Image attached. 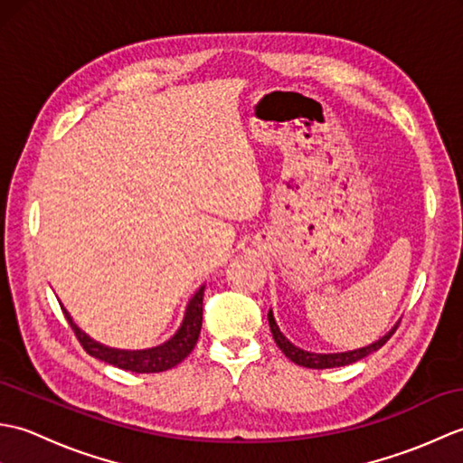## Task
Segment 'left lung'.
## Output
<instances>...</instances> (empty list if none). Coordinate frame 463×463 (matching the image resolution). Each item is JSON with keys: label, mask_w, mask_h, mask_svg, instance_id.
Returning <instances> with one entry per match:
<instances>
[{"label": "left lung", "mask_w": 463, "mask_h": 463, "mask_svg": "<svg viewBox=\"0 0 463 463\" xmlns=\"http://www.w3.org/2000/svg\"><path fill=\"white\" fill-rule=\"evenodd\" d=\"M269 324H270V332H272V338L274 342H277V346L284 352V356H287L288 360H292L294 364H298V366H304V368H314V370H324V368H338V366H348V364L352 362H358L362 358H366L368 354L376 352L378 348H382L383 344H386L390 340L392 334L396 332L398 324L394 328H392L386 336H382L380 340L372 342L370 346H364V348H358V350H350V352H340V354H314V352H308V350H302L298 346H294V344L284 336V334L280 332L277 320H274L272 317V310L269 312Z\"/></svg>", "instance_id": "obj_1"}]
</instances>
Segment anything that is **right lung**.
<instances>
[{
  "mask_svg": "<svg viewBox=\"0 0 463 463\" xmlns=\"http://www.w3.org/2000/svg\"><path fill=\"white\" fill-rule=\"evenodd\" d=\"M203 294L204 287L196 290L194 297L186 304V312L181 328L176 330L171 340H166L161 346L146 348V350H117L103 346V344L95 342L93 338L87 336V334L77 326L73 318L69 317V312L61 307L69 326L73 328L77 340L81 342L83 350L90 354V356L111 364L115 368L129 370L137 373H153V372H165L175 368L176 364L183 362L189 354L193 352L196 340H199L201 326H203Z\"/></svg>",
  "mask_w": 463,
  "mask_h": 463,
  "instance_id": "add662e5",
  "label": "right lung"
}]
</instances>
